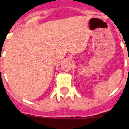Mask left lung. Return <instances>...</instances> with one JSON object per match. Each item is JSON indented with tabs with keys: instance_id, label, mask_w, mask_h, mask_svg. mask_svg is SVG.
Here are the masks:
<instances>
[{
	"instance_id": "8db88e82",
	"label": "left lung",
	"mask_w": 129,
	"mask_h": 129,
	"mask_svg": "<svg viewBox=\"0 0 129 129\" xmlns=\"http://www.w3.org/2000/svg\"><path fill=\"white\" fill-rule=\"evenodd\" d=\"M128 70H129V69H128Z\"/></svg>"
}]
</instances>
